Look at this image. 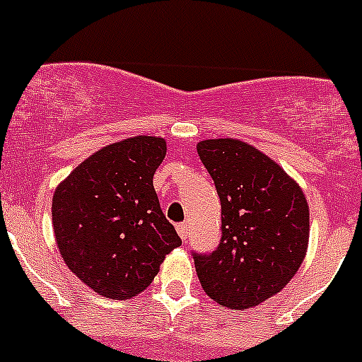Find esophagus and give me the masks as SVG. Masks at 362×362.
I'll use <instances>...</instances> for the list:
<instances>
[{"mask_svg": "<svg viewBox=\"0 0 362 362\" xmlns=\"http://www.w3.org/2000/svg\"><path fill=\"white\" fill-rule=\"evenodd\" d=\"M177 233L180 235L182 240H187V233H189L187 222H180V224H177Z\"/></svg>", "mask_w": 362, "mask_h": 362, "instance_id": "esophagus-1", "label": "esophagus"}]
</instances>
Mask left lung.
<instances>
[{
	"mask_svg": "<svg viewBox=\"0 0 362 362\" xmlns=\"http://www.w3.org/2000/svg\"><path fill=\"white\" fill-rule=\"evenodd\" d=\"M221 198V242L192 252L203 291L218 305L245 310L284 289L305 259L310 214L286 171L252 145L231 138L198 144Z\"/></svg>",
	"mask_w": 362,
	"mask_h": 362,
	"instance_id": "1",
	"label": "left lung"
}]
</instances>
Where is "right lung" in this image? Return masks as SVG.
<instances>
[{
  "label": "right lung",
  "instance_id": "1",
  "mask_svg": "<svg viewBox=\"0 0 362 362\" xmlns=\"http://www.w3.org/2000/svg\"><path fill=\"white\" fill-rule=\"evenodd\" d=\"M164 156L163 138H127L83 160L54 192L52 224L61 255L105 298L140 294L166 254L182 245L152 184Z\"/></svg>",
  "mask_w": 362,
  "mask_h": 362
}]
</instances>
